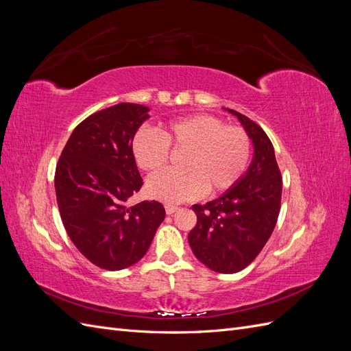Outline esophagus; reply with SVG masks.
<instances>
[{
    "label": "esophagus",
    "instance_id": "esophagus-1",
    "mask_svg": "<svg viewBox=\"0 0 351 351\" xmlns=\"http://www.w3.org/2000/svg\"><path fill=\"white\" fill-rule=\"evenodd\" d=\"M178 209V206H176V205H171V204H168V205H165V212L168 215H171V214H174V212Z\"/></svg>",
    "mask_w": 351,
    "mask_h": 351
}]
</instances>
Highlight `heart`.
<instances>
[{
	"label": "heart",
	"instance_id": "obj_1",
	"mask_svg": "<svg viewBox=\"0 0 351 351\" xmlns=\"http://www.w3.org/2000/svg\"><path fill=\"white\" fill-rule=\"evenodd\" d=\"M169 147L186 151L182 171H162L147 182L155 199L178 204L204 193H222L236 186L250 164L253 143L240 125H228L215 115L195 114L169 121L161 136L141 129L132 141L136 164L145 171H158L169 161Z\"/></svg>",
	"mask_w": 351,
	"mask_h": 351
}]
</instances>
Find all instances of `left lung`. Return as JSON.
Here are the masks:
<instances>
[{"label": "left lung", "mask_w": 351, "mask_h": 351, "mask_svg": "<svg viewBox=\"0 0 351 351\" xmlns=\"http://www.w3.org/2000/svg\"><path fill=\"white\" fill-rule=\"evenodd\" d=\"M254 146L253 161L236 186L205 205H193L196 226L189 232L195 256L209 269L234 274L254 261L277 224L282 177L269 137L234 110Z\"/></svg>", "instance_id": "8db88e82"}]
</instances>
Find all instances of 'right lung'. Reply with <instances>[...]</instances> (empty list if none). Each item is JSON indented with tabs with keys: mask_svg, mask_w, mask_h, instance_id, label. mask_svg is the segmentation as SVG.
Segmentation results:
<instances>
[{
	"mask_svg": "<svg viewBox=\"0 0 351 351\" xmlns=\"http://www.w3.org/2000/svg\"><path fill=\"white\" fill-rule=\"evenodd\" d=\"M149 108L121 102L73 130L56 168L61 221L74 246L97 267L120 271L139 262L165 218L162 204L127 206L143 182L132 141Z\"/></svg>",
	"mask_w": 351,
	"mask_h": 351,
	"instance_id": "add662e5",
	"label": "right lung"
}]
</instances>
